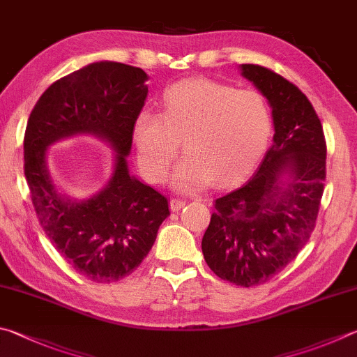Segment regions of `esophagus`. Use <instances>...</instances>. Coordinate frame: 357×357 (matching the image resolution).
<instances>
[{"instance_id":"1","label":"esophagus","mask_w":357,"mask_h":357,"mask_svg":"<svg viewBox=\"0 0 357 357\" xmlns=\"http://www.w3.org/2000/svg\"><path fill=\"white\" fill-rule=\"evenodd\" d=\"M184 206H185V201H184V199H178V198H172V199H170V209H172L173 212L181 211Z\"/></svg>"}]
</instances>
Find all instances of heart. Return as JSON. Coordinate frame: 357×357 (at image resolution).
<instances>
[{
	"instance_id": "heart-1",
	"label": "heart",
	"mask_w": 357,
	"mask_h": 357,
	"mask_svg": "<svg viewBox=\"0 0 357 357\" xmlns=\"http://www.w3.org/2000/svg\"><path fill=\"white\" fill-rule=\"evenodd\" d=\"M160 102V112L144 109L131 126L137 165L153 184L167 179L179 140L185 156L172 183L184 192L238 183L268 145L271 114L255 90L197 77L172 84Z\"/></svg>"
}]
</instances>
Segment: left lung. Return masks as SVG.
Masks as SVG:
<instances>
[{"mask_svg":"<svg viewBox=\"0 0 357 357\" xmlns=\"http://www.w3.org/2000/svg\"><path fill=\"white\" fill-rule=\"evenodd\" d=\"M241 70L268 100L273 144L248 183L215 199L201 248L218 278L251 287L286 268L312 234L326 142L319 115L295 84L255 63Z\"/></svg>","mask_w":357,"mask_h":357,"instance_id":"obj_1","label":"left lung"}]
</instances>
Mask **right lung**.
I'll return each mask as SVG.
<instances>
[{
    "instance_id": "right-lung-1",
    "label": "right lung",
    "mask_w": 357,
    "mask_h": 357,
    "mask_svg": "<svg viewBox=\"0 0 357 357\" xmlns=\"http://www.w3.org/2000/svg\"><path fill=\"white\" fill-rule=\"evenodd\" d=\"M148 75L120 62H93L45 90L24 132V176L38 222L54 248L81 276L109 284L131 275L150 252L168 199L128 168L131 126L148 95ZM92 133L116 150L114 173L89 200L61 196L50 179L46 148Z\"/></svg>"
}]
</instances>
